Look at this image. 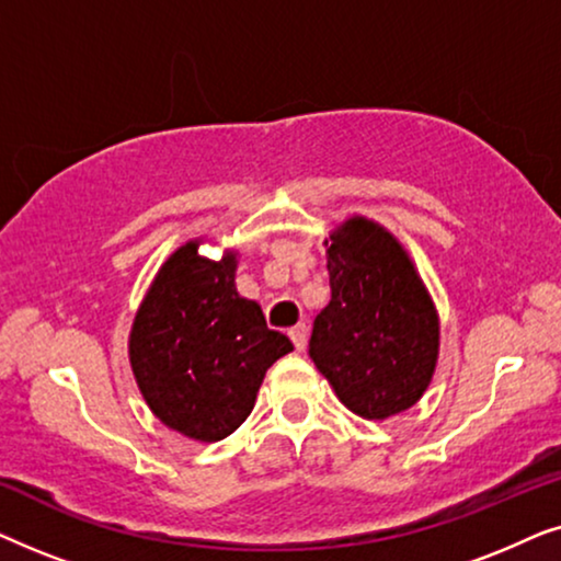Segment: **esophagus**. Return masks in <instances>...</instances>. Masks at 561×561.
Returning <instances> with one entry per match:
<instances>
[{"mask_svg":"<svg viewBox=\"0 0 561 561\" xmlns=\"http://www.w3.org/2000/svg\"><path fill=\"white\" fill-rule=\"evenodd\" d=\"M288 336H290V342H294V347L301 352L306 347V336H309V329H306V324H296L288 332Z\"/></svg>","mask_w":561,"mask_h":561,"instance_id":"obj_1","label":"esophagus"}]
</instances>
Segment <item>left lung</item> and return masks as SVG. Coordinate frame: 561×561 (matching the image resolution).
Masks as SVG:
<instances>
[{"instance_id":"obj_1","label":"left lung","mask_w":561,"mask_h":561,"mask_svg":"<svg viewBox=\"0 0 561 561\" xmlns=\"http://www.w3.org/2000/svg\"><path fill=\"white\" fill-rule=\"evenodd\" d=\"M332 301L309 355L336 398L367 421L421 401L439 363V311L398 237L352 214L324 240Z\"/></svg>"}]
</instances>
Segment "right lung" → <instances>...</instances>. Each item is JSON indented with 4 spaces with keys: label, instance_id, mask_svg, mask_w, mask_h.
<instances>
[{
    "label": "right lung",
    "instance_id": "add662e5",
    "mask_svg": "<svg viewBox=\"0 0 561 561\" xmlns=\"http://www.w3.org/2000/svg\"><path fill=\"white\" fill-rule=\"evenodd\" d=\"M183 242L160 265L129 329V367L152 411L194 442L240 428L275 359L294 344L267 329L263 309L237 294V250L204 257Z\"/></svg>",
    "mask_w": 561,
    "mask_h": 561
}]
</instances>
